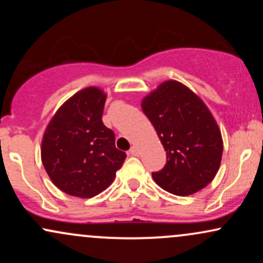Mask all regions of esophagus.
Listing matches in <instances>:
<instances>
[{
  "label": "esophagus",
  "mask_w": 263,
  "mask_h": 263,
  "mask_svg": "<svg viewBox=\"0 0 263 263\" xmlns=\"http://www.w3.org/2000/svg\"><path fill=\"white\" fill-rule=\"evenodd\" d=\"M129 155H131V156H138V155H140V151H138L137 147L132 146L131 149H129Z\"/></svg>",
  "instance_id": "34e87169"
}]
</instances>
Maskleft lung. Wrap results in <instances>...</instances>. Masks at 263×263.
<instances>
[{
    "label": "left lung",
    "instance_id": "8db88e82",
    "mask_svg": "<svg viewBox=\"0 0 263 263\" xmlns=\"http://www.w3.org/2000/svg\"><path fill=\"white\" fill-rule=\"evenodd\" d=\"M142 110L167 156L164 167L152 173L156 183L180 197L206 186L219 171L222 138L201 99L183 84L168 80L142 100Z\"/></svg>",
    "mask_w": 263,
    "mask_h": 263
}]
</instances>
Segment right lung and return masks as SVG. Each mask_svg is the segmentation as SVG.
Instances as JSON below:
<instances>
[{"label": "right lung", "instance_id": "obj_1", "mask_svg": "<svg viewBox=\"0 0 263 263\" xmlns=\"http://www.w3.org/2000/svg\"><path fill=\"white\" fill-rule=\"evenodd\" d=\"M105 101L104 91L86 87L65 101L45 128L42 162L54 185L73 197L100 194L126 159L101 120Z\"/></svg>", "mask_w": 263, "mask_h": 263}]
</instances>
